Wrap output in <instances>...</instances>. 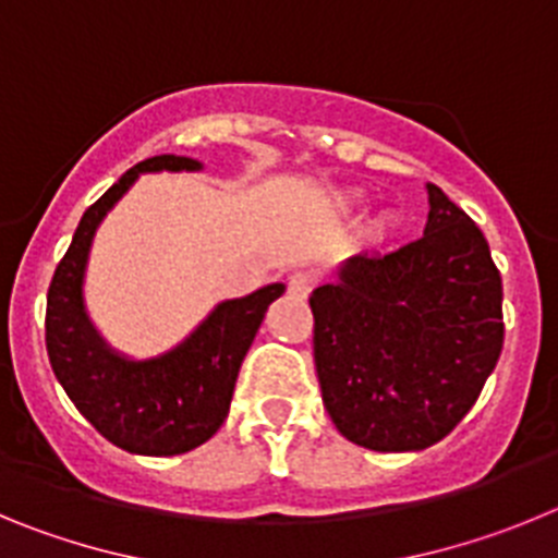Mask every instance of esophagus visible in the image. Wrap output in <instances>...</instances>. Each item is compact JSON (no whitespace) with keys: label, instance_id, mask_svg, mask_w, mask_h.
I'll use <instances>...</instances> for the list:
<instances>
[{"label":"esophagus","instance_id":"1","mask_svg":"<svg viewBox=\"0 0 558 558\" xmlns=\"http://www.w3.org/2000/svg\"><path fill=\"white\" fill-rule=\"evenodd\" d=\"M313 284H315L313 274L295 270V274L288 279V293L295 295V299H307L310 290H313Z\"/></svg>","mask_w":558,"mask_h":558}]
</instances>
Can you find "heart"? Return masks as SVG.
I'll return each instance as SVG.
<instances>
[{
	"label": "heart",
	"mask_w": 558,
	"mask_h": 558,
	"mask_svg": "<svg viewBox=\"0 0 558 558\" xmlns=\"http://www.w3.org/2000/svg\"><path fill=\"white\" fill-rule=\"evenodd\" d=\"M393 231V215H388V211H383V215H377V218L368 223V240H386L388 234Z\"/></svg>",
	"instance_id": "heart-1"
}]
</instances>
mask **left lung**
I'll list each match as a JSON object with an SVG mask.
<instances>
[{
	"instance_id": "8db88e82",
	"label": "left lung",
	"mask_w": 558,
	"mask_h": 558,
	"mask_svg": "<svg viewBox=\"0 0 558 558\" xmlns=\"http://www.w3.org/2000/svg\"><path fill=\"white\" fill-rule=\"evenodd\" d=\"M425 234L354 254L315 288L324 408L352 445L413 452L461 422L502 352V279L483 231L427 184Z\"/></svg>"
}]
</instances>
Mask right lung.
Listing matches in <instances>:
<instances>
[{"instance_id": "add662e5", "label": "right lung", "mask_w": 558, "mask_h": 558, "mask_svg": "<svg viewBox=\"0 0 558 558\" xmlns=\"http://www.w3.org/2000/svg\"><path fill=\"white\" fill-rule=\"evenodd\" d=\"M201 170L186 156H153L122 175L83 211L72 245L47 293L49 366L77 411L111 445L136 456H181L209 441L229 416L236 374L265 310L284 293L268 284L218 304L184 343L150 360H131L100 338L83 307V274L95 231L140 172Z\"/></svg>"}]
</instances>
